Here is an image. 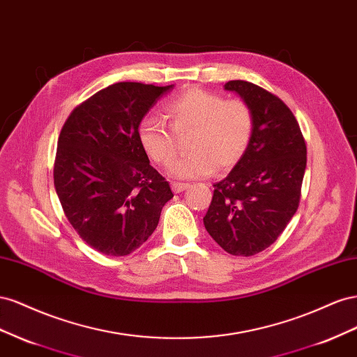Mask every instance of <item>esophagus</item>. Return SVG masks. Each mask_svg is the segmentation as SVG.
I'll return each instance as SVG.
<instances>
[{"label": "esophagus", "mask_w": 357, "mask_h": 357, "mask_svg": "<svg viewBox=\"0 0 357 357\" xmlns=\"http://www.w3.org/2000/svg\"><path fill=\"white\" fill-rule=\"evenodd\" d=\"M172 188L175 192H181L185 188H188V184H182V182H172Z\"/></svg>", "instance_id": "esophagus-1"}]
</instances>
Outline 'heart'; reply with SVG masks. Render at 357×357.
<instances>
[{"instance_id":"1","label":"heart","mask_w":357,"mask_h":357,"mask_svg":"<svg viewBox=\"0 0 357 357\" xmlns=\"http://www.w3.org/2000/svg\"><path fill=\"white\" fill-rule=\"evenodd\" d=\"M165 109L170 128L149 116L139 124L137 135L146 155L160 166H169L176 157L178 137L191 133V152L170 166L175 178H203L215 169L229 172L247 154L256 118L245 100H227L212 91L188 88L169 100Z\"/></svg>"}]
</instances>
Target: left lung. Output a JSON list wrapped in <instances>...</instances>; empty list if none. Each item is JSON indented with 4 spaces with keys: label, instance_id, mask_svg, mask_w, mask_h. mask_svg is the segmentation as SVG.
Listing matches in <instances>:
<instances>
[{
    "label": "left lung",
    "instance_id": "left-lung-1",
    "mask_svg": "<svg viewBox=\"0 0 357 357\" xmlns=\"http://www.w3.org/2000/svg\"><path fill=\"white\" fill-rule=\"evenodd\" d=\"M224 88L250 103L256 128L239 165L213 184L203 222L224 251L250 257L271 247L298 211L307 144L280 97L245 80H230Z\"/></svg>",
    "mask_w": 357,
    "mask_h": 357
}]
</instances>
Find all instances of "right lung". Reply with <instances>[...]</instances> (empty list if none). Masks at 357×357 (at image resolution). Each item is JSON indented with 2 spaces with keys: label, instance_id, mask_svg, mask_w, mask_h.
I'll return each instance as SVG.
<instances>
[{
  "label": "right lung",
  "instance_id": "obj_1",
  "mask_svg": "<svg viewBox=\"0 0 357 357\" xmlns=\"http://www.w3.org/2000/svg\"><path fill=\"white\" fill-rule=\"evenodd\" d=\"M169 89L114 84L76 106L61 128L54 165L61 206L77 235L106 256L137 250L173 197L137 135L140 121Z\"/></svg>",
  "mask_w": 357,
  "mask_h": 357
}]
</instances>
